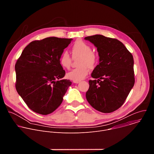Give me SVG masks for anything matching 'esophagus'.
I'll return each mask as SVG.
<instances>
[{
  "mask_svg": "<svg viewBox=\"0 0 154 154\" xmlns=\"http://www.w3.org/2000/svg\"><path fill=\"white\" fill-rule=\"evenodd\" d=\"M73 82L74 83H80V81H73Z\"/></svg>",
  "mask_w": 154,
  "mask_h": 154,
  "instance_id": "34e87169",
  "label": "esophagus"
}]
</instances>
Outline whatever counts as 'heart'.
<instances>
[{"label": "heart", "mask_w": 154, "mask_h": 154, "mask_svg": "<svg viewBox=\"0 0 154 154\" xmlns=\"http://www.w3.org/2000/svg\"><path fill=\"white\" fill-rule=\"evenodd\" d=\"M74 58L80 57L78 66L80 67L74 69L66 74V77L73 81H80L86 78L89 73V69H93L97 64L99 56L92 50L90 45L82 40L77 41L71 49ZM59 63L64 69H69L72 58L67 52L61 54Z\"/></svg>", "instance_id": "heart-1"}]
</instances>
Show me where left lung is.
<instances>
[{
    "instance_id": "left-lung-1",
    "label": "left lung",
    "mask_w": 154,
    "mask_h": 154,
    "mask_svg": "<svg viewBox=\"0 0 154 154\" xmlns=\"http://www.w3.org/2000/svg\"><path fill=\"white\" fill-rule=\"evenodd\" d=\"M85 39L97 48L99 56L86 98L96 110L112 113L123 105L134 85L133 56L116 39L96 35Z\"/></svg>"
}]
</instances>
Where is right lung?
Instances as JSON below:
<instances>
[{"label": "right lung", "instance_id": "obj_1", "mask_svg": "<svg viewBox=\"0 0 154 154\" xmlns=\"http://www.w3.org/2000/svg\"><path fill=\"white\" fill-rule=\"evenodd\" d=\"M72 39L49 37L28 45L15 64L16 89L34 112L47 115L61 105L71 85L59 58Z\"/></svg>", "mask_w": 154, "mask_h": 154}]
</instances>
